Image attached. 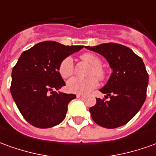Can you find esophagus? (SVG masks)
<instances>
[{"label": "esophagus", "instance_id": "obj_1", "mask_svg": "<svg viewBox=\"0 0 156 156\" xmlns=\"http://www.w3.org/2000/svg\"><path fill=\"white\" fill-rule=\"evenodd\" d=\"M76 97H77L78 98H84L86 96H85V95H82V94H77Z\"/></svg>", "mask_w": 156, "mask_h": 156}]
</instances>
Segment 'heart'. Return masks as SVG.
I'll list each match as a JSON object with an SVG mask.
<instances>
[{
  "label": "heart",
  "instance_id": "b5f03b06",
  "mask_svg": "<svg viewBox=\"0 0 156 156\" xmlns=\"http://www.w3.org/2000/svg\"><path fill=\"white\" fill-rule=\"evenodd\" d=\"M80 58L88 63L92 67L89 71V76H94L98 77L99 80H104L105 77V71L101 66L100 58L95 54H92L90 52L83 53L80 56ZM74 71V64L73 59L70 57H66L65 58L61 61L59 66H58V72L60 76L64 79L68 78L71 76ZM96 77L90 76L87 78H78V77H73L68 80L66 87L69 92L73 93H78V94H85L88 93L92 90L95 89L98 86V80H97Z\"/></svg>",
  "mask_w": 156,
  "mask_h": 156
}]
</instances>
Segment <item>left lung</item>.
Wrapping results in <instances>:
<instances>
[{"label":"left lung","mask_w":156,"mask_h":156,"mask_svg":"<svg viewBox=\"0 0 156 156\" xmlns=\"http://www.w3.org/2000/svg\"><path fill=\"white\" fill-rule=\"evenodd\" d=\"M87 49L104 56L113 69L100 92L109 101L97 98L89 109L92 120L105 128L126 124L141 109L146 98L149 75L140 57L129 47L117 43L100 44Z\"/></svg>","instance_id":"1"}]
</instances>
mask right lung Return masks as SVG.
<instances>
[{
  "label": "right lung",
  "mask_w": 156,
  "mask_h": 156,
  "mask_svg": "<svg viewBox=\"0 0 156 156\" xmlns=\"http://www.w3.org/2000/svg\"><path fill=\"white\" fill-rule=\"evenodd\" d=\"M83 46L43 41L24 51L12 71L11 94L23 118L38 128L58 125L75 94L57 92L65 82L58 72L61 61Z\"/></svg>",
  "instance_id": "add662e5"
}]
</instances>
